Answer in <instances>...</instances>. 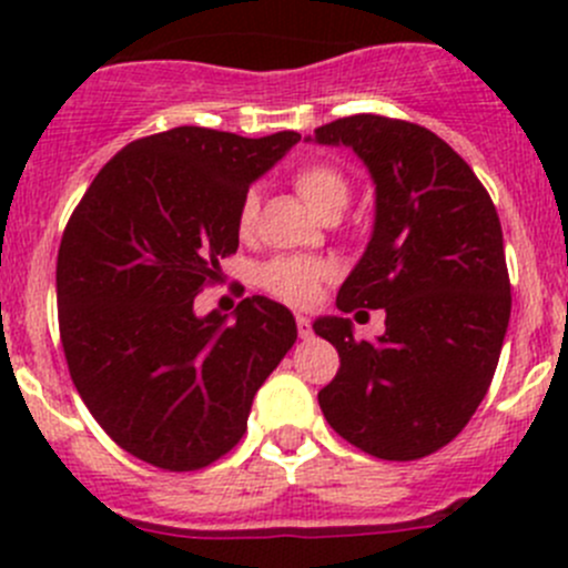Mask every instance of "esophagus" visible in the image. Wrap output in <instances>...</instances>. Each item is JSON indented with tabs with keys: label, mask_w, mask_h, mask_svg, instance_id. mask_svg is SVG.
<instances>
[{
	"label": "esophagus",
	"mask_w": 568,
	"mask_h": 568,
	"mask_svg": "<svg viewBox=\"0 0 568 568\" xmlns=\"http://www.w3.org/2000/svg\"><path fill=\"white\" fill-rule=\"evenodd\" d=\"M296 329H300V337H311L313 335L311 318L302 316V313H296Z\"/></svg>",
	"instance_id": "1"
}]
</instances>
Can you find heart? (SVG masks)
<instances>
[{
    "label": "heart",
    "mask_w": 568,
    "mask_h": 568,
    "mask_svg": "<svg viewBox=\"0 0 568 568\" xmlns=\"http://www.w3.org/2000/svg\"><path fill=\"white\" fill-rule=\"evenodd\" d=\"M294 189L300 197L305 200L307 209L313 214L326 216L337 214L346 209L348 197H352V183L348 178L326 162L302 164L294 173ZM257 222V194L247 192L239 203L236 227L242 236H250L255 231ZM332 274V266L326 261H311V257H274V261L263 263L257 272V283L263 291L277 296L280 302L288 305H307L316 296V288Z\"/></svg>",
    "instance_id": "b5f03b06"
}]
</instances>
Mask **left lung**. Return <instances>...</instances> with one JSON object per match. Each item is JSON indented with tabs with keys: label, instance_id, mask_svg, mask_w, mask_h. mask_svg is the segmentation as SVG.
Masks as SVG:
<instances>
[{
	"label": "left lung",
	"instance_id": "1",
	"mask_svg": "<svg viewBox=\"0 0 568 568\" xmlns=\"http://www.w3.org/2000/svg\"><path fill=\"white\" fill-rule=\"evenodd\" d=\"M316 142L352 148L376 183L374 236L337 311L387 313L376 341H357L348 318L313 324L341 357L321 412L376 459H423L467 426L500 359L511 318L500 216L459 153L409 120L352 114Z\"/></svg>",
	"mask_w": 568,
	"mask_h": 568
}]
</instances>
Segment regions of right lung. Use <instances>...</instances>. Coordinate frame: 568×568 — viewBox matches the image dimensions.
I'll return each mask as SVG.
<instances>
[{"mask_svg": "<svg viewBox=\"0 0 568 568\" xmlns=\"http://www.w3.org/2000/svg\"><path fill=\"white\" fill-rule=\"evenodd\" d=\"M302 136L178 125L114 153L57 252V318L90 415L136 459L192 473L233 450L257 387L296 341L288 307L247 296L236 321L194 296L239 250L250 183Z\"/></svg>", "mask_w": 568, "mask_h": 568, "instance_id": "1", "label": "right lung"}]
</instances>
